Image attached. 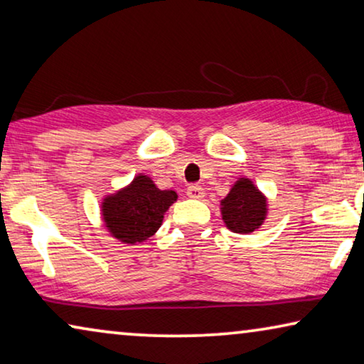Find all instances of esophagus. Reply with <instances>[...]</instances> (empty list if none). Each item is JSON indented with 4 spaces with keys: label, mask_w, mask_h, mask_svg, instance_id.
<instances>
[{
    "label": "esophagus",
    "mask_w": 364,
    "mask_h": 364,
    "mask_svg": "<svg viewBox=\"0 0 364 364\" xmlns=\"http://www.w3.org/2000/svg\"><path fill=\"white\" fill-rule=\"evenodd\" d=\"M188 196L191 199H203L204 198V189L199 186V184H191L188 188Z\"/></svg>",
    "instance_id": "obj_1"
}]
</instances>
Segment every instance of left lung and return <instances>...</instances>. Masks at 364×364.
Wrapping results in <instances>:
<instances>
[{"instance_id":"obj_1","label":"left lung","mask_w":364,"mask_h":364,"mask_svg":"<svg viewBox=\"0 0 364 364\" xmlns=\"http://www.w3.org/2000/svg\"><path fill=\"white\" fill-rule=\"evenodd\" d=\"M222 218L233 233H251L265 220L264 194L247 178H240L220 203Z\"/></svg>"}]
</instances>
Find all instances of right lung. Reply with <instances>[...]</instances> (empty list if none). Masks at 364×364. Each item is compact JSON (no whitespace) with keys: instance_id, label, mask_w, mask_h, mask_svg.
<instances>
[{"instance_id":"right-lung-1","label":"right lung","mask_w":364,"mask_h":364,"mask_svg":"<svg viewBox=\"0 0 364 364\" xmlns=\"http://www.w3.org/2000/svg\"><path fill=\"white\" fill-rule=\"evenodd\" d=\"M176 199L175 191H161L151 178L139 175L129 186L103 199V222L117 240L126 245L141 243L157 232Z\"/></svg>"}]
</instances>
